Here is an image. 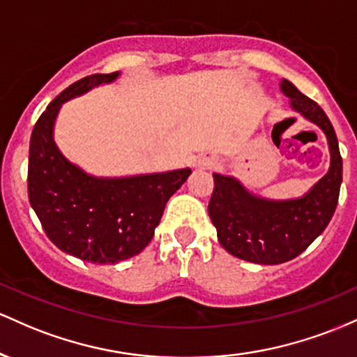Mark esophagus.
<instances>
[{
  "label": "esophagus",
  "mask_w": 357,
  "mask_h": 357,
  "mask_svg": "<svg viewBox=\"0 0 357 357\" xmlns=\"http://www.w3.org/2000/svg\"><path fill=\"white\" fill-rule=\"evenodd\" d=\"M212 165H214V162H212L211 157H202V155H200V157L194 160V167L195 168H209Z\"/></svg>",
  "instance_id": "34e87169"
}]
</instances>
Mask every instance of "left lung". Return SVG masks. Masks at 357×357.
Instances as JSON below:
<instances>
[{"label":"left lung","mask_w":357,"mask_h":357,"mask_svg":"<svg viewBox=\"0 0 357 357\" xmlns=\"http://www.w3.org/2000/svg\"><path fill=\"white\" fill-rule=\"evenodd\" d=\"M280 89L290 99L295 113L324 131L331 167L307 194L285 200L259 197L238 178L214 174L209 215L219 243L229 255L258 265H280L303 253L334 215L342 183L337 136L327 114L287 79H282Z\"/></svg>","instance_id":"8db88e82"}]
</instances>
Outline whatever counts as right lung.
<instances>
[{
	"label": "right lung",
	"instance_id": "1",
	"mask_svg": "<svg viewBox=\"0 0 357 357\" xmlns=\"http://www.w3.org/2000/svg\"><path fill=\"white\" fill-rule=\"evenodd\" d=\"M118 77L119 72L94 74L60 92L33 126L28 155V199L45 234L60 251L96 265H114L142 253L168 199L192 174L178 168L94 177L60 153L54 126L62 104Z\"/></svg>",
	"mask_w": 357,
	"mask_h": 357
}]
</instances>
